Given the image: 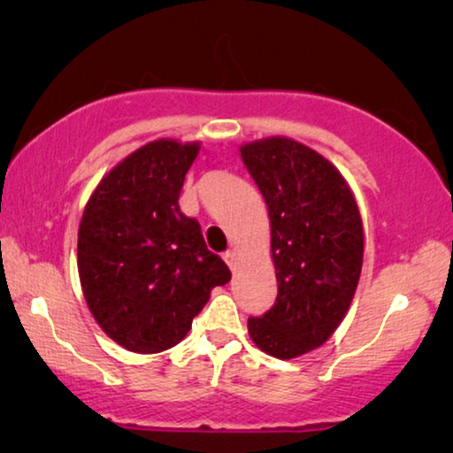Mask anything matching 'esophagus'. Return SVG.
Masks as SVG:
<instances>
[{
  "label": "esophagus",
  "mask_w": 453,
  "mask_h": 453,
  "mask_svg": "<svg viewBox=\"0 0 453 453\" xmlns=\"http://www.w3.org/2000/svg\"><path fill=\"white\" fill-rule=\"evenodd\" d=\"M222 257H225V262H226L228 268L234 270V265H237V253H234V251H225V253H222Z\"/></svg>",
  "instance_id": "obj_1"
}]
</instances>
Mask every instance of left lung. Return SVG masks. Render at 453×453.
I'll return each mask as SVG.
<instances>
[{"instance_id":"obj_1","label":"left lung","mask_w":453,"mask_h":453,"mask_svg":"<svg viewBox=\"0 0 453 453\" xmlns=\"http://www.w3.org/2000/svg\"><path fill=\"white\" fill-rule=\"evenodd\" d=\"M272 226L276 303L247 330L257 349L295 358L318 349L349 311L363 265L355 196L330 160L288 138L241 146Z\"/></svg>"}]
</instances>
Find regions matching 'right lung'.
<instances>
[{
    "label": "right lung",
    "instance_id": "obj_1",
    "mask_svg": "<svg viewBox=\"0 0 453 453\" xmlns=\"http://www.w3.org/2000/svg\"><path fill=\"white\" fill-rule=\"evenodd\" d=\"M200 144L157 140L111 169L78 231L84 299L111 340L132 352L181 342L210 290L231 280L206 247L200 222L179 208Z\"/></svg>",
    "mask_w": 453,
    "mask_h": 453
}]
</instances>
